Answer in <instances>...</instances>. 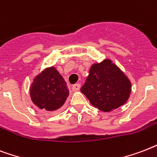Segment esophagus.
<instances>
[{
    "instance_id": "1",
    "label": "esophagus",
    "mask_w": 157,
    "mask_h": 157,
    "mask_svg": "<svg viewBox=\"0 0 157 157\" xmlns=\"http://www.w3.org/2000/svg\"><path fill=\"white\" fill-rule=\"evenodd\" d=\"M72 89H73V91H74V92H77V91H78V90L80 89V84H79V83H76V84L73 85Z\"/></svg>"
}]
</instances>
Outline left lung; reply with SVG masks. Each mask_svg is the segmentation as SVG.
Masks as SVG:
<instances>
[{"instance_id":"1","label":"left lung","mask_w":157,"mask_h":157,"mask_svg":"<svg viewBox=\"0 0 157 157\" xmlns=\"http://www.w3.org/2000/svg\"><path fill=\"white\" fill-rule=\"evenodd\" d=\"M132 89L130 80L110 59L92 65L81 92L98 110L109 112L125 104Z\"/></svg>"}]
</instances>
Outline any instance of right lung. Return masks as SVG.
<instances>
[{"label": "right lung", "mask_w": 157, "mask_h": 157, "mask_svg": "<svg viewBox=\"0 0 157 157\" xmlns=\"http://www.w3.org/2000/svg\"><path fill=\"white\" fill-rule=\"evenodd\" d=\"M29 92L33 104L49 112L61 107L70 94L66 82L54 66L45 69L34 78Z\"/></svg>", "instance_id": "right-lung-1"}]
</instances>
